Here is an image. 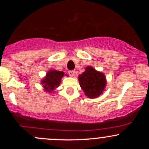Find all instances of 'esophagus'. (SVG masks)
I'll use <instances>...</instances> for the list:
<instances>
[{"label":"esophagus","instance_id":"34e87169","mask_svg":"<svg viewBox=\"0 0 149 149\" xmlns=\"http://www.w3.org/2000/svg\"><path fill=\"white\" fill-rule=\"evenodd\" d=\"M68 73H69V75L70 76H74L75 75V71H68Z\"/></svg>","mask_w":149,"mask_h":149}]
</instances>
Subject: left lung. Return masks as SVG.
<instances>
[{"label": "left lung", "instance_id": "left-lung-1", "mask_svg": "<svg viewBox=\"0 0 149 149\" xmlns=\"http://www.w3.org/2000/svg\"><path fill=\"white\" fill-rule=\"evenodd\" d=\"M80 85L85 95L89 98H96L103 92L106 86L105 76L97 71L92 66H88L78 76Z\"/></svg>", "mask_w": 149, "mask_h": 149}]
</instances>
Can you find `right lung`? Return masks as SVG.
I'll list each match as a JSON object with an SVG mask.
<instances>
[{
    "label": "right lung",
    "mask_w": 149,
    "mask_h": 149,
    "mask_svg": "<svg viewBox=\"0 0 149 149\" xmlns=\"http://www.w3.org/2000/svg\"><path fill=\"white\" fill-rule=\"evenodd\" d=\"M64 76L63 71L51 70L46 74L45 78L42 80V83L46 92H52L60 84L61 79Z\"/></svg>",
    "instance_id": "1"
}]
</instances>
